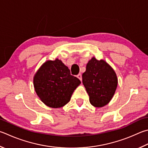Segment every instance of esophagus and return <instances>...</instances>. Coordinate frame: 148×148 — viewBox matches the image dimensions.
Segmentation results:
<instances>
[{"instance_id":"34e87169","label":"esophagus","mask_w":148,"mask_h":148,"mask_svg":"<svg viewBox=\"0 0 148 148\" xmlns=\"http://www.w3.org/2000/svg\"><path fill=\"white\" fill-rule=\"evenodd\" d=\"M77 77L79 79H80V81H82V74H78L77 75Z\"/></svg>"}]
</instances>
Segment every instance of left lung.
<instances>
[{
	"mask_svg": "<svg viewBox=\"0 0 148 148\" xmlns=\"http://www.w3.org/2000/svg\"><path fill=\"white\" fill-rule=\"evenodd\" d=\"M82 82L89 96L90 103L96 107H101L111 101L118 79L114 70L106 61L92 58L82 75Z\"/></svg>",
	"mask_w": 148,
	"mask_h": 148,
	"instance_id": "8db88e82",
	"label": "left lung"
}]
</instances>
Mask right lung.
I'll list each match as a JSON object with an SVG mask.
<instances>
[{"instance_id":"1","label":"right lung","mask_w":148,"mask_h":148,"mask_svg":"<svg viewBox=\"0 0 148 148\" xmlns=\"http://www.w3.org/2000/svg\"><path fill=\"white\" fill-rule=\"evenodd\" d=\"M80 83V80L72 76L68 67L58 59L45 63L34 78L37 95L52 108H59L68 103Z\"/></svg>"}]
</instances>
